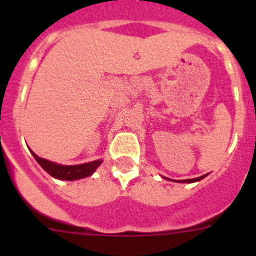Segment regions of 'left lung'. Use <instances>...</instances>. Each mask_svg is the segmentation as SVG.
Listing matches in <instances>:
<instances>
[{
	"instance_id": "obj_1",
	"label": "left lung",
	"mask_w": 256,
	"mask_h": 256,
	"mask_svg": "<svg viewBox=\"0 0 256 256\" xmlns=\"http://www.w3.org/2000/svg\"><path fill=\"white\" fill-rule=\"evenodd\" d=\"M204 177H206V174H205V176H201V177H198V178H194V180H180V182H184V183H192V182H196V180H202V178H204Z\"/></svg>"
}]
</instances>
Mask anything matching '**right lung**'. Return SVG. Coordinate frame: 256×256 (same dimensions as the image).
Segmentation results:
<instances>
[{
    "label": "right lung",
    "mask_w": 256,
    "mask_h": 256,
    "mask_svg": "<svg viewBox=\"0 0 256 256\" xmlns=\"http://www.w3.org/2000/svg\"><path fill=\"white\" fill-rule=\"evenodd\" d=\"M33 156L37 160L38 164L50 174L52 177L58 178V180H79V178H84L91 176L97 166L102 162V160H96V162H86V164L80 165H60L56 162H48L46 159H42L40 156L36 155L34 152Z\"/></svg>",
    "instance_id": "1"
}]
</instances>
